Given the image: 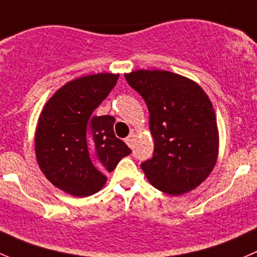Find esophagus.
<instances>
[{"label": "esophagus", "instance_id": "1", "mask_svg": "<svg viewBox=\"0 0 257 257\" xmlns=\"http://www.w3.org/2000/svg\"><path fill=\"white\" fill-rule=\"evenodd\" d=\"M134 141H136V134L134 133H131L129 134L128 137H126L125 138V142H126V145L129 146V147H133V145H134Z\"/></svg>", "mask_w": 257, "mask_h": 257}]
</instances>
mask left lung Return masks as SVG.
Here are the masks:
<instances>
[{
  "instance_id": "1",
  "label": "left lung",
  "mask_w": 257,
  "mask_h": 257,
  "mask_svg": "<svg viewBox=\"0 0 257 257\" xmlns=\"http://www.w3.org/2000/svg\"><path fill=\"white\" fill-rule=\"evenodd\" d=\"M150 111L155 141L151 160L141 165L158 190L181 195L198 188L217 164L219 133L212 101L196 82L160 69L125 74Z\"/></svg>"
}]
</instances>
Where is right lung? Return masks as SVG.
Returning a JSON list of instances; mask_svg holds the SVG:
<instances>
[{"label": "right lung", "mask_w": 257, "mask_h": 257, "mask_svg": "<svg viewBox=\"0 0 257 257\" xmlns=\"http://www.w3.org/2000/svg\"><path fill=\"white\" fill-rule=\"evenodd\" d=\"M119 74L96 73L62 86L43 107L35 131L40 170L56 188L85 198L101 190L106 172L132 151L114 134L115 117L96 116Z\"/></svg>", "instance_id": "add662e5"}]
</instances>
